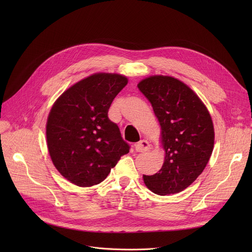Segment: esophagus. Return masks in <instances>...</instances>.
I'll return each mask as SVG.
<instances>
[{"label": "esophagus", "mask_w": 252, "mask_h": 252, "mask_svg": "<svg viewBox=\"0 0 252 252\" xmlns=\"http://www.w3.org/2000/svg\"><path fill=\"white\" fill-rule=\"evenodd\" d=\"M134 149H135V152L137 153H145L151 149V145L148 140L142 139L139 142H137L136 145H134Z\"/></svg>", "instance_id": "34e87169"}]
</instances>
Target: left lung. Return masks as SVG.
Masks as SVG:
<instances>
[{
	"instance_id": "8db88e82",
	"label": "left lung",
	"mask_w": 252,
	"mask_h": 252,
	"mask_svg": "<svg viewBox=\"0 0 252 252\" xmlns=\"http://www.w3.org/2000/svg\"><path fill=\"white\" fill-rule=\"evenodd\" d=\"M137 88L153 105L165 152L160 170L143 175V182L156 194L178 193L201 174L210 158L214 145L211 117L197 94L172 77L152 76Z\"/></svg>"
}]
</instances>
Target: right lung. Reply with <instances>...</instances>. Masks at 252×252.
Returning a JSON list of instances; mask_svg holds the SVG:
<instances>
[{"label": "right lung", "mask_w": 252, "mask_h": 252, "mask_svg": "<svg viewBox=\"0 0 252 252\" xmlns=\"http://www.w3.org/2000/svg\"><path fill=\"white\" fill-rule=\"evenodd\" d=\"M119 74H94L67 89L47 122V143L59 172L78 187L98 185L129 146L109 117L110 106L126 86Z\"/></svg>", "instance_id": "add662e5"}]
</instances>
